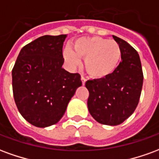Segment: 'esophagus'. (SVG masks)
<instances>
[{
    "label": "esophagus",
    "instance_id": "1",
    "mask_svg": "<svg viewBox=\"0 0 159 159\" xmlns=\"http://www.w3.org/2000/svg\"><path fill=\"white\" fill-rule=\"evenodd\" d=\"M81 80H82V83H83V85H85V83H86V81H87L86 78H84L83 76H82V78H81Z\"/></svg>",
    "mask_w": 159,
    "mask_h": 159
}]
</instances>
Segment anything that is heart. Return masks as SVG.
I'll return each instance as SVG.
<instances>
[{
  "label": "heart",
  "mask_w": 159,
  "mask_h": 159,
  "mask_svg": "<svg viewBox=\"0 0 159 159\" xmlns=\"http://www.w3.org/2000/svg\"><path fill=\"white\" fill-rule=\"evenodd\" d=\"M64 58L71 67L79 65V58L83 59V66L92 78L103 79L117 69L122 50L115 41L91 36L76 40L72 50H64Z\"/></svg>",
  "instance_id": "b5f03b06"
}]
</instances>
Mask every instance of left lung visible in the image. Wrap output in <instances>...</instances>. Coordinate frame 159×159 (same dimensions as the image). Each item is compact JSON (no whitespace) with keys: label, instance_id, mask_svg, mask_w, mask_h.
I'll list each match as a JSON object with an SVG mask.
<instances>
[{"label":"left lung","instance_id":"8db88e82","mask_svg":"<svg viewBox=\"0 0 159 159\" xmlns=\"http://www.w3.org/2000/svg\"><path fill=\"white\" fill-rule=\"evenodd\" d=\"M122 61L117 69L103 79L89 80L85 86L89 92L88 108L98 123L118 125L133 113L140 100L143 71L135 49L116 36Z\"/></svg>","mask_w":159,"mask_h":159}]
</instances>
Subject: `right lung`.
Listing matches in <instances>:
<instances>
[{
  "label": "right lung",
  "mask_w": 159,
  "mask_h": 159,
  "mask_svg": "<svg viewBox=\"0 0 159 159\" xmlns=\"http://www.w3.org/2000/svg\"><path fill=\"white\" fill-rule=\"evenodd\" d=\"M66 37L46 35L30 42L21 49L12 68L16 106L34 126L45 128L58 123L82 85L80 74L62 68Z\"/></svg>",
  "instance_id": "right-lung-1"
}]
</instances>
